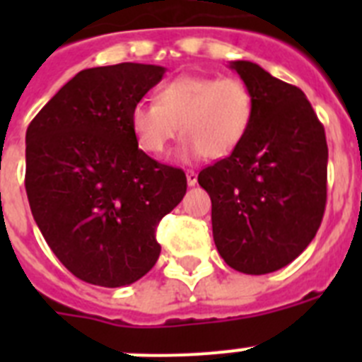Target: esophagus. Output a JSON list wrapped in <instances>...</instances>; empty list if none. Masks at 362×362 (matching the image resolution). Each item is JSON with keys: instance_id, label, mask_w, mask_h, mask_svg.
<instances>
[{"instance_id": "esophagus-1", "label": "esophagus", "mask_w": 362, "mask_h": 362, "mask_svg": "<svg viewBox=\"0 0 362 362\" xmlns=\"http://www.w3.org/2000/svg\"><path fill=\"white\" fill-rule=\"evenodd\" d=\"M187 183L188 187H194L197 183V174L194 170H187Z\"/></svg>"}]
</instances>
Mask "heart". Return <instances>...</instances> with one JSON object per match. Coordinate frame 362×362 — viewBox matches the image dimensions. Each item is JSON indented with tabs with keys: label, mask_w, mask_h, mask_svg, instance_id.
I'll return each mask as SVG.
<instances>
[{
	"label": "heart",
	"mask_w": 362,
	"mask_h": 362,
	"mask_svg": "<svg viewBox=\"0 0 362 362\" xmlns=\"http://www.w3.org/2000/svg\"><path fill=\"white\" fill-rule=\"evenodd\" d=\"M254 114L255 98L243 79L181 76L159 86L156 105H134L130 127L148 153L166 152L181 132L183 158L221 159L245 141Z\"/></svg>",
	"instance_id": "b5f03b06"
}]
</instances>
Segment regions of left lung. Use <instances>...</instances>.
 I'll use <instances>...</instances> for the list:
<instances>
[{
    "instance_id": "8db88e82",
    "label": "left lung",
    "mask_w": 362,
    "mask_h": 362,
    "mask_svg": "<svg viewBox=\"0 0 362 362\" xmlns=\"http://www.w3.org/2000/svg\"><path fill=\"white\" fill-rule=\"evenodd\" d=\"M250 86L245 141L197 175L212 199L217 252L233 270L263 276L303 254L321 226L328 146L305 92L252 62H230Z\"/></svg>"
}]
</instances>
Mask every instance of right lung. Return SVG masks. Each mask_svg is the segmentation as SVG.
I'll use <instances>...</instances> for the list:
<instances>
[{
  "instance_id": "1",
  "label": "right lung",
  "mask_w": 362,
  "mask_h": 362,
  "mask_svg": "<svg viewBox=\"0 0 362 362\" xmlns=\"http://www.w3.org/2000/svg\"><path fill=\"white\" fill-rule=\"evenodd\" d=\"M165 66L119 63L78 72L27 129L28 204L56 257L78 279L129 286L156 264V226L187 194L181 168L137 146L130 112Z\"/></svg>"
}]
</instances>
